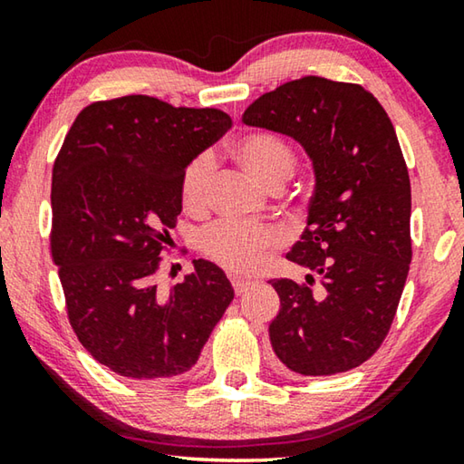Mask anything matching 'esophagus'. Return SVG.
Instances as JSON below:
<instances>
[{"mask_svg":"<svg viewBox=\"0 0 464 464\" xmlns=\"http://www.w3.org/2000/svg\"><path fill=\"white\" fill-rule=\"evenodd\" d=\"M231 282H233L235 295H243L251 285H254V282H251V280H243V278H233Z\"/></svg>","mask_w":464,"mask_h":464,"instance_id":"esophagus-1","label":"esophagus"}]
</instances>
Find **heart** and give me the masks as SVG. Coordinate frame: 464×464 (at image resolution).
I'll return each instance as SVG.
<instances>
[{"instance_id": "obj_1", "label": "heart", "mask_w": 464, "mask_h": 464, "mask_svg": "<svg viewBox=\"0 0 464 464\" xmlns=\"http://www.w3.org/2000/svg\"><path fill=\"white\" fill-rule=\"evenodd\" d=\"M235 155L266 188H276L293 176L296 160L293 149L285 139L274 132L254 130L243 135L235 143ZM215 174V161L210 153H200L188 163L179 192L186 208L204 207L210 182ZM198 246L202 254L221 268L237 274H249L260 270L268 260L270 251L280 246V233L266 225H243L221 221L207 227L200 233Z\"/></svg>"}]
</instances>
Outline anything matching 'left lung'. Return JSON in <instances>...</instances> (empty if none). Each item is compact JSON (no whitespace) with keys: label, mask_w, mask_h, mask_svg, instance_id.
<instances>
[{"label":"left lung","mask_w":464,"mask_h":464,"mask_svg":"<svg viewBox=\"0 0 464 464\" xmlns=\"http://www.w3.org/2000/svg\"><path fill=\"white\" fill-rule=\"evenodd\" d=\"M241 121L295 139L315 171L307 229L286 254L309 274L270 280L274 354L304 376L352 371L387 337L411 264V186L392 122L362 85L317 75L264 93Z\"/></svg>","instance_id":"1"}]
</instances>
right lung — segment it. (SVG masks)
Wrapping results in <instances>:
<instances>
[{
    "label": "right lung",
    "mask_w": 464,
    "mask_h": 464,
    "mask_svg": "<svg viewBox=\"0 0 464 464\" xmlns=\"http://www.w3.org/2000/svg\"><path fill=\"white\" fill-rule=\"evenodd\" d=\"M229 129L223 110L122 96L85 106L63 140L51 256L77 340L116 374L166 381L188 372L233 301L213 262L194 260L169 290L155 276L182 213L186 166Z\"/></svg>",
    "instance_id": "obj_1"
}]
</instances>
